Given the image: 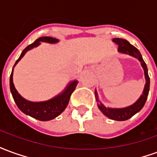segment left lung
Masks as SVG:
<instances>
[{"mask_svg":"<svg viewBox=\"0 0 157 157\" xmlns=\"http://www.w3.org/2000/svg\"><path fill=\"white\" fill-rule=\"evenodd\" d=\"M113 41L118 44V52L120 55H127L128 56H131L134 58L137 59L140 62L142 68L144 70L145 78V84L144 90L142 92V94L139 99L135 102H134L132 105H129L125 108H121V109H113V108H108L102 104L101 101L99 100L98 94L97 92V90L95 89V97L96 100L98 102V107L100 109V111L110 119L116 120V121H124L128 118L136 114L142 109V108L145 105L146 99L148 97L149 90H150V77L148 75V70L146 64L144 61V59L142 58V55L140 52L139 51L135 46L130 44L127 40L123 39H113Z\"/></svg>","mask_w":157,"mask_h":157,"instance_id":"left-lung-1","label":"left lung"}]
</instances>
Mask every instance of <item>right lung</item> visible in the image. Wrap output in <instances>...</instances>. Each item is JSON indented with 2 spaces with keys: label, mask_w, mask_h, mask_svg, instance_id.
Instances as JSON below:
<instances>
[{
  "label": "right lung",
  "mask_w": 157,
  "mask_h": 157,
  "mask_svg": "<svg viewBox=\"0 0 157 157\" xmlns=\"http://www.w3.org/2000/svg\"><path fill=\"white\" fill-rule=\"evenodd\" d=\"M42 42L48 43V44H56L59 42V39L51 38V37H41L38 39L35 42H33V44L23 49L18 59L16 61L13 68L18 63V61H20V59L24 56L27 52L32 48L38 47L39 45L41 44ZM13 68H12V74L10 76V89H11V92H12V95L16 104L23 113L31 116L32 118H36L40 121H48L58 117L66 109L70 101L71 95L72 92H74L76 85L78 84V81L76 80L71 81L69 82L68 85L65 86V88L60 93H59L58 95L54 97L53 98L47 100V101H44V102H31L22 98L15 88V86L13 83V78H12Z\"/></svg>",
  "instance_id": "1"
}]
</instances>
